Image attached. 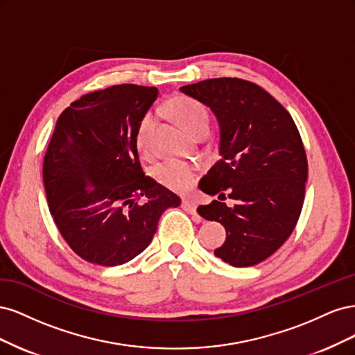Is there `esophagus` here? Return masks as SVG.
<instances>
[{"mask_svg":"<svg viewBox=\"0 0 355 355\" xmlns=\"http://www.w3.org/2000/svg\"><path fill=\"white\" fill-rule=\"evenodd\" d=\"M182 207H184L188 213L197 216V201L191 200V198H184L182 200Z\"/></svg>","mask_w":355,"mask_h":355,"instance_id":"obj_1","label":"esophagus"}]
</instances>
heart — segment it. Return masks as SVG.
<instances>
[{
  "mask_svg": "<svg viewBox=\"0 0 355 355\" xmlns=\"http://www.w3.org/2000/svg\"><path fill=\"white\" fill-rule=\"evenodd\" d=\"M167 110L170 115L189 135L194 133L200 127H209V112L206 106L197 102L196 99L187 98V96H178V98H173L168 102ZM155 121V114L148 112L142 116L141 123H139L135 135V142L139 153H146L149 149ZM154 175L161 185L175 192H185L191 189L194 187L198 176L197 168L194 166L178 159H168L158 164L154 168Z\"/></svg>",
  "mask_w": 355,
  "mask_h": 355,
  "instance_id": "obj_1",
  "label": "heart"
}]
</instances>
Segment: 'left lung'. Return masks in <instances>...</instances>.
<instances>
[{
    "mask_svg": "<svg viewBox=\"0 0 355 355\" xmlns=\"http://www.w3.org/2000/svg\"><path fill=\"white\" fill-rule=\"evenodd\" d=\"M180 92L210 108L219 124L220 159L198 184L216 198L197 209L227 231L214 254L237 268L259 263L290 237L302 210L308 163L297 127L250 81L211 78ZM227 198L232 207L223 202Z\"/></svg>",
    "mask_w": 355,
    "mask_h": 355,
    "instance_id": "obj_1",
    "label": "left lung"
}]
</instances>
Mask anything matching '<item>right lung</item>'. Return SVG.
Returning a JSON list of instances; mask_svg holds the SVG:
<instances>
[{"label":"right lung","mask_w":355,"mask_h":355,"mask_svg":"<svg viewBox=\"0 0 355 355\" xmlns=\"http://www.w3.org/2000/svg\"><path fill=\"white\" fill-rule=\"evenodd\" d=\"M155 87L112 85L84 94L63 111L42 166L46 196L62 237L84 261L116 266L153 241L157 225L180 198L145 176L136 128Z\"/></svg>","instance_id":"right-lung-1"}]
</instances>
